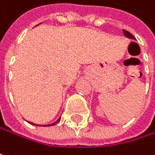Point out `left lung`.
<instances>
[{
  "label": "left lung",
  "instance_id": "1",
  "mask_svg": "<svg viewBox=\"0 0 155 155\" xmlns=\"http://www.w3.org/2000/svg\"><path fill=\"white\" fill-rule=\"evenodd\" d=\"M123 32H124V35H125L127 38H130V39H136V38H135V37H134L130 32H128V31H127V30H125V29H123Z\"/></svg>",
  "mask_w": 155,
  "mask_h": 155
}]
</instances>
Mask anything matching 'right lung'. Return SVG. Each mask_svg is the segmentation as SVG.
Listing matches in <instances>:
<instances>
[{"mask_svg": "<svg viewBox=\"0 0 155 155\" xmlns=\"http://www.w3.org/2000/svg\"><path fill=\"white\" fill-rule=\"evenodd\" d=\"M60 119H61V117L56 120V121H54V123H51V124H48V125H37V124H34V123H32V122H29V121H28L29 124H31V125H34V126H43V127H52V126H54L55 124H57L59 121H60Z\"/></svg>", "mask_w": 155, "mask_h": 155, "instance_id": "obj_1", "label": "right lung"}]
</instances>
